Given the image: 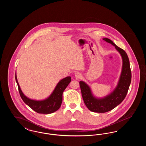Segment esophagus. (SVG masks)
<instances>
[{"label":"esophagus","mask_w":146,"mask_h":146,"mask_svg":"<svg viewBox=\"0 0 146 146\" xmlns=\"http://www.w3.org/2000/svg\"><path fill=\"white\" fill-rule=\"evenodd\" d=\"M74 75H75V76L76 77V78H78V79H80L82 77V74L80 73H79V72L75 73Z\"/></svg>","instance_id":"esophagus-1"}]
</instances>
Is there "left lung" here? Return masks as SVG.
Here are the masks:
<instances>
[{"label": "left lung", "mask_w": 146, "mask_h": 146, "mask_svg": "<svg viewBox=\"0 0 146 146\" xmlns=\"http://www.w3.org/2000/svg\"><path fill=\"white\" fill-rule=\"evenodd\" d=\"M104 40L114 45L121 54L123 58V69L117 87L110 95L104 98H95L91 94L90 88L83 82H79L82 97L86 106L91 111L97 113L110 111L120 104L126 97L131 81V70L126 52L119 48L111 40L108 38H104Z\"/></svg>", "instance_id": "left-lung-1"}]
</instances>
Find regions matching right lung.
<instances>
[{
	"mask_svg": "<svg viewBox=\"0 0 146 146\" xmlns=\"http://www.w3.org/2000/svg\"><path fill=\"white\" fill-rule=\"evenodd\" d=\"M15 79L17 84L20 96L23 102L33 111L40 114H50L60 108L62 102L63 92L71 81L70 76L63 79L57 85L52 94L48 98L45 100L38 101L31 100L25 96L20 89L16 74Z\"/></svg>",
	"mask_w": 146,
	"mask_h": 146,
	"instance_id": "add662e5",
	"label": "right lung"
}]
</instances>
